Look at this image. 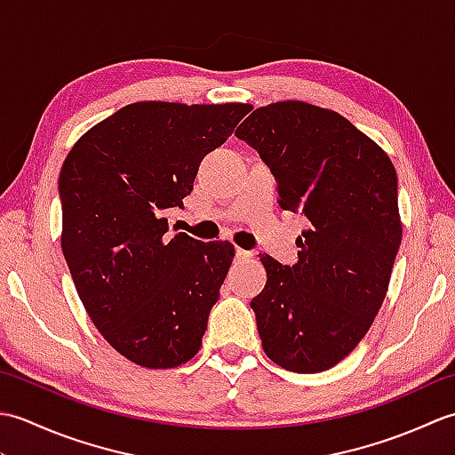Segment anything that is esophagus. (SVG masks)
Instances as JSON below:
<instances>
[{"label": "esophagus", "instance_id": "1", "mask_svg": "<svg viewBox=\"0 0 455 455\" xmlns=\"http://www.w3.org/2000/svg\"><path fill=\"white\" fill-rule=\"evenodd\" d=\"M252 258V252H248V250L243 248H236V259H250Z\"/></svg>", "mask_w": 455, "mask_h": 455}]
</instances>
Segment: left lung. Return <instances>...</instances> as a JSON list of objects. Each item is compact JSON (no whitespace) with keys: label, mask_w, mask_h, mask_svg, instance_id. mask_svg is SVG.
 Segmentation results:
<instances>
[{"label":"left lung","mask_w":455,"mask_h":455,"mask_svg":"<svg viewBox=\"0 0 455 455\" xmlns=\"http://www.w3.org/2000/svg\"><path fill=\"white\" fill-rule=\"evenodd\" d=\"M235 134L272 170L279 207L308 220L297 264L259 258L267 282L250 307L264 352L295 373L331 370L387 295L403 236L397 172L350 121L311 103L266 105Z\"/></svg>","instance_id":"left-lung-1"}]
</instances>
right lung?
Here are the masks:
<instances>
[{"instance_id": "1", "label": "right lung", "mask_w": 455, "mask_h": 455, "mask_svg": "<svg viewBox=\"0 0 455 455\" xmlns=\"http://www.w3.org/2000/svg\"><path fill=\"white\" fill-rule=\"evenodd\" d=\"M250 109L131 103L85 132L62 164L68 269L95 328L132 363L168 370L199 352L235 246L170 236L164 212L183 205L201 160Z\"/></svg>"}]
</instances>
